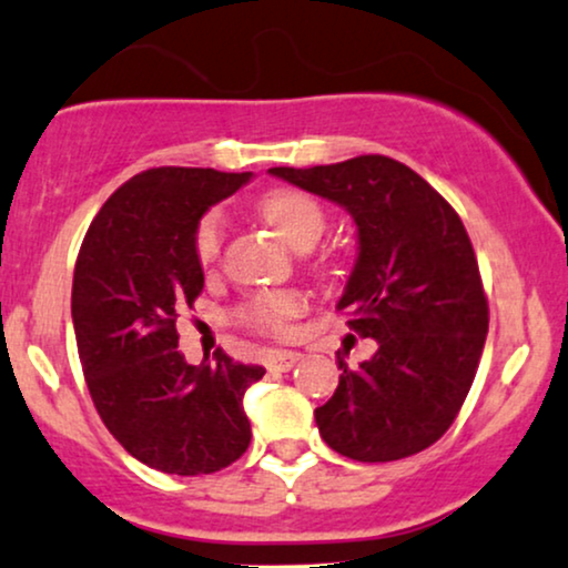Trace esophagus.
<instances>
[{
    "mask_svg": "<svg viewBox=\"0 0 568 568\" xmlns=\"http://www.w3.org/2000/svg\"><path fill=\"white\" fill-rule=\"evenodd\" d=\"M298 362H301L298 351H272V354L267 356V367L275 372H288L296 367Z\"/></svg>",
    "mask_w": 568,
    "mask_h": 568,
    "instance_id": "obj_1",
    "label": "esophagus"
}]
</instances>
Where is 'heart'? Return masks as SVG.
I'll return each mask as SVG.
<instances>
[{"instance_id": "obj_1", "label": "heart", "mask_w": 568, "mask_h": 568, "mask_svg": "<svg viewBox=\"0 0 568 568\" xmlns=\"http://www.w3.org/2000/svg\"><path fill=\"white\" fill-rule=\"evenodd\" d=\"M262 220L293 248H308L320 241L325 231V210L314 196L296 189H272L260 199L256 206ZM222 235H225V222L220 212H206L199 220L196 233H193V254L204 270L217 264L222 251ZM304 308V298L296 291H262L254 293L246 304L239 308V320L254 329H267V333H283L288 320Z\"/></svg>"}]
</instances>
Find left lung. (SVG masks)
<instances>
[{"label":"left lung","mask_w":568,"mask_h":568,"mask_svg":"<svg viewBox=\"0 0 568 568\" xmlns=\"http://www.w3.org/2000/svg\"><path fill=\"white\" fill-rule=\"evenodd\" d=\"M270 175L335 201L356 222L358 254L337 312L377 351L356 369L337 356L333 398L314 412L322 440L369 464L429 448L475 383L490 322L462 217L425 178L383 154Z\"/></svg>","instance_id":"obj_1"}]
</instances>
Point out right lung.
<instances>
[{
	"instance_id": "right-lung-1",
	"label": "right lung",
	"mask_w": 568,
	"mask_h": 568,
	"mask_svg": "<svg viewBox=\"0 0 568 568\" xmlns=\"http://www.w3.org/2000/svg\"><path fill=\"white\" fill-rule=\"evenodd\" d=\"M251 172L154 168L120 185L93 217L73 275V327L85 385L106 429L164 475H212L251 443L243 396L264 367H193L178 314L204 288L193 254L199 220Z\"/></svg>"
}]
</instances>
